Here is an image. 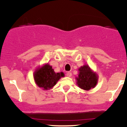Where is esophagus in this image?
I'll return each mask as SVG.
<instances>
[{"instance_id": "esophagus-1", "label": "esophagus", "mask_w": 127, "mask_h": 127, "mask_svg": "<svg viewBox=\"0 0 127 127\" xmlns=\"http://www.w3.org/2000/svg\"><path fill=\"white\" fill-rule=\"evenodd\" d=\"M66 76H68V77H71V76H72V73L70 72H67V74H66Z\"/></svg>"}]
</instances>
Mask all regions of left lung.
Returning <instances> with one entry per match:
<instances>
[{
  "label": "left lung",
  "mask_w": 127,
  "mask_h": 127,
  "mask_svg": "<svg viewBox=\"0 0 127 127\" xmlns=\"http://www.w3.org/2000/svg\"><path fill=\"white\" fill-rule=\"evenodd\" d=\"M78 71V76L76 77V84L78 87L85 91H89L94 88L99 79L97 74L92 71L87 64L80 67Z\"/></svg>",
  "instance_id": "8db88e82"
}]
</instances>
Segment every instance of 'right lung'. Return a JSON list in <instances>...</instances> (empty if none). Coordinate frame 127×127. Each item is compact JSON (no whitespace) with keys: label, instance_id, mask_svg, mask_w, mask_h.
I'll use <instances>...</instances> for the list:
<instances>
[{"label":"right lung","instance_id":"add662e5","mask_svg":"<svg viewBox=\"0 0 127 127\" xmlns=\"http://www.w3.org/2000/svg\"><path fill=\"white\" fill-rule=\"evenodd\" d=\"M64 76V74L63 72H55L52 66L48 63L38 67L33 73L35 84L43 90H49L53 88L58 81Z\"/></svg>","mask_w":127,"mask_h":127}]
</instances>
